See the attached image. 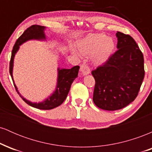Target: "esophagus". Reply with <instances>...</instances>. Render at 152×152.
<instances>
[{"label": "esophagus", "mask_w": 152, "mask_h": 152, "mask_svg": "<svg viewBox=\"0 0 152 152\" xmlns=\"http://www.w3.org/2000/svg\"><path fill=\"white\" fill-rule=\"evenodd\" d=\"M81 71L83 75L90 74V69L86 64H82L81 65Z\"/></svg>", "instance_id": "obj_1"}]
</instances>
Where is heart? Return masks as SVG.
Returning <instances> with one entry per match:
<instances>
[{
    "label": "heart",
    "mask_w": 152,
    "mask_h": 152,
    "mask_svg": "<svg viewBox=\"0 0 152 152\" xmlns=\"http://www.w3.org/2000/svg\"><path fill=\"white\" fill-rule=\"evenodd\" d=\"M114 39L106 34H97L87 36L78 43V48L82 54L91 56L97 63L106 61L114 52Z\"/></svg>",
    "instance_id": "heart-1"
}]
</instances>
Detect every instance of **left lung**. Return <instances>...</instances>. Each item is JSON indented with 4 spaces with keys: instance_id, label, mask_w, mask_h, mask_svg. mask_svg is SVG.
Wrapping results in <instances>:
<instances>
[{
    "instance_id": "1",
    "label": "left lung",
    "mask_w": 152,
    "mask_h": 152,
    "mask_svg": "<svg viewBox=\"0 0 152 152\" xmlns=\"http://www.w3.org/2000/svg\"><path fill=\"white\" fill-rule=\"evenodd\" d=\"M118 50L91 71L95 79L93 101L106 111H116L134 102L144 78V56L134 38L116 33Z\"/></svg>"
}]
</instances>
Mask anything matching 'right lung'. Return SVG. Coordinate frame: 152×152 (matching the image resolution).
I'll return each instance as SVG.
<instances>
[{
  "label": "right lung",
  "instance_id": "1",
  "mask_svg": "<svg viewBox=\"0 0 152 152\" xmlns=\"http://www.w3.org/2000/svg\"><path fill=\"white\" fill-rule=\"evenodd\" d=\"M44 26H41L39 25H33L28 28L26 30L24 31L23 34L17 39L14 46H13V50H12L11 57H10V67L9 72L10 76H11L12 80H13V58L17 50H18L19 46L21 45L23 43L26 42V41H28L31 39H45L46 36L44 34ZM79 66H76L71 68V69H58V83H57L56 90L55 92L48 97L46 100L43 102L38 103H32L29 101L26 100L23 97H22L20 94V96L21 97L23 100L25 102L26 104L30 105L33 107L36 108L38 109L42 110H49L54 109L57 106H60L63 102L65 101L67 97L68 94H69V90H70L71 83H73L74 80L78 76V70H79ZM15 90L18 91L17 87L14 84ZM19 94V93H18Z\"/></svg>",
  "mask_w": 152,
  "mask_h": 152
}]
</instances>
